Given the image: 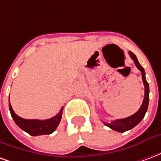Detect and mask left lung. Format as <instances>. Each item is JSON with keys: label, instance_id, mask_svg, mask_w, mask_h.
<instances>
[{"label": "left lung", "instance_id": "obj_1", "mask_svg": "<svg viewBox=\"0 0 161 161\" xmlns=\"http://www.w3.org/2000/svg\"><path fill=\"white\" fill-rule=\"evenodd\" d=\"M128 54L130 55L132 59L134 60L136 67L142 72V81H143V84H144V86H145V97H144V99H143V102H142V104L141 106V108H139L138 111L135 113L134 115H130L128 117H126V118L118 119V120L112 121L110 123L103 122L104 125H106L107 127L110 128L113 130H115V131L121 132V133L128 131V130L135 127L136 125L139 124L142 121V119L144 118V116H145L146 112L147 110V107H148L149 103V85L147 84V79H146L144 68L140 64L137 58H136V56H135L134 53H131L129 51Z\"/></svg>", "mask_w": 161, "mask_h": 161}]
</instances>
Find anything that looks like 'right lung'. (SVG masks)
<instances>
[{"label":"right lung","mask_w":161,"mask_h":161,"mask_svg":"<svg viewBox=\"0 0 161 161\" xmlns=\"http://www.w3.org/2000/svg\"><path fill=\"white\" fill-rule=\"evenodd\" d=\"M63 109L64 108H61L58 115L47 120H34V119L30 120V119H23L16 115L13 110L11 104L9 103V110L14 122L19 128L33 136L50 135L55 131L62 118Z\"/></svg>","instance_id":"right-lung-1"}]
</instances>
